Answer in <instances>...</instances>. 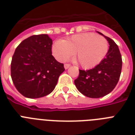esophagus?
Returning a JSON list of instances; mask_svg holds the SVG:
<instances>
[{
  "label": "esophagus",
  "instance_id": "34e87169",
  "mask_svg": "<svg viewBox=\"0 0 135 135\" xmlns=\"http://www.w3.org/2000/svg\"><path fill=\"white\" fill-rule=\"evenodd\" d=\"M70 66H71V64H64V69H69Z\"/></svg>",
  "mask_w": 135,
  "mask_h": 135
}]
</instances>
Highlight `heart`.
Instances as JSON below:
<instances>
[{
    "label": "heart",
    "mask_w": 135,
    "mask_h": 135,
    "mask_svg": "<svg viewBox=\"0 0 135 135\" xmlns=\"http://www.w3.org/2000/svg\"><path fill=\"white\" fill-rule=\"evenodd\" d=\"M52 53L59 61H64L76 52L78 64L90 69L100 63L109 50V43L104 37L94 33H83L66 40H57L52 45Z\"/></svg>",
    "instance_id": "obj_1"
}]
</instances>
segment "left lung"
<instances>
[{
	"label": "left lung",
	"instance_id": "left-lung-1",
	"mask_svg": "<svg viewBox=\"0 0 135 135\" xmlns=\"http://www.w3.org/2000/svg\"><path fill=\"white\" fill-rule=\"evenodd\" d=\"M97 33L109 42L106 57L92 69L79 70V76L74 80L78 91L90 98H99L109 94L116 86L122 69L121 55L116 43L102 33Z\"/></svg>",
	"mask_w": 135,
	"mask_h": 135
}]
</instances>
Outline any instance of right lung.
Masks as SVG:
<instances>
[{
  "instance_id": "1",
  "label": "right lung",
  "mask_w": 135,
  "mask_h": 135,
  "mask_svg": "<svg viewBox=\"0 0 135 135\" xmlns=\"http://www.w3.org/2000/svg\"><path fill=\"white\" fill-rule=\"evenodd\" d=\"M52 40L47 34L33 35L16 48L11 61V77L16 89L27 98L45 97L52 92L64 64L52 55Z\"/></svg>"
}]
</instances>
